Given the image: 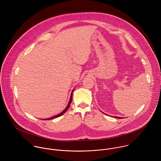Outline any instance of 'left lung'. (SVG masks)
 <instances>
[{
    "mask_svg": "<svg viewBox=\"0 0 161 161\" xmlns=\"http://www.w3.org/2000/svg\"><path fill=\"white\" fill-rule=\"evenodd\" d=\"M115 118H117V119H121V117H115Z\"/></svg>",
    "mask_w": 161,
    "mask_h": 161,
    "instance_id": "obj_1",
    "label": "left lung"
}]
</instances>
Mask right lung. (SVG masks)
Wrapping results in <instances>:
<instances>
[{
  "label": "right lung",
  "instance_id": "1",
  "mask_svg": "<svg viewBox=\"0 0 161 161\" xmlns=\"http://www.w3.org/2000/svg\"><path fill=\"white\" fill-rule=\"evenodd\" d=\"M73 90L72 91V93H71V97H70V100H69V102H68V105H67V107H66V108L61 112V113H60L59 114H58V115H55V116H54V117H51V118H49V119H43V120H51V119H54V118H57V117H60V116H61L62 115H63L66 111H67V110L69 108V106H70V104H71V102H72V95H73Z\"/></svg>",
  "mask_w": 161,
  "mask_h": 161
}]
</instances>
